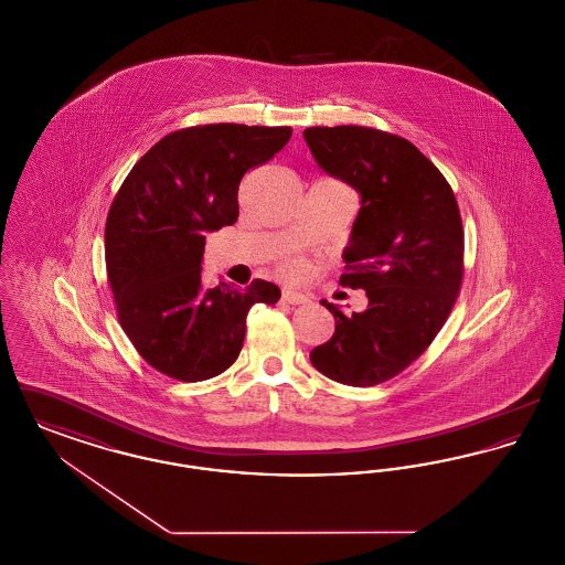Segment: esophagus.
Listing matches in <instances>:
<instances>
[{"label": "esophagus", "mask_w": 565, "mask_h": 565, "mask_svg": "<svg viewBox=\"0 0 565 565\" xmlns=\"http://www.w3.org/2000/svg\"><path fill=\"white\" fill-rule=\"evenodd\" d=\"M281 298L288 305H307L309 302V296L300 295V292H295V290H284Z\"/></svg>", "instance_id": "esophagus-1"}]
</instances>
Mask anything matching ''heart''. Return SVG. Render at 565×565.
<instances>
[{
	"mask_svg": "<svg viewBox=\"0 0 565 565\" xmlns=\"http://www.w3.org/2000/svg\"><path fill=\"white\" fill-rule=\"evenodd\" d=\"M284 270H286L288 275H302V273L307 270V265H305L300 258H288V260L284 263Z\"/></svg>",
	"mask_w": 565,
	"mask_h": 565,
	"instance_id": "heart-1",
	"label": "heart"
}]
</instances>
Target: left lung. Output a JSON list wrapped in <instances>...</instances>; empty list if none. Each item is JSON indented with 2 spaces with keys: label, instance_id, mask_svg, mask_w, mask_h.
<instances>
[{
  "label": "left lung",
  "instance_id": "1",
  "mask_svg": "<svg viewBox=\"0 0 565 565\" xmlns=\"http://www.w3.org/2000/svg\"><path fill=\"white\" fill-rule=\"evenodd\" d=\"M316 162L360 194L341 286L362 313L326 302L337 326L309 353L322 375L369 387L403 373L447 322L463 277V228L445 175L408 139L371 127H311Z\"/></svg>",
  "mask_w": 565,
  "mask_h": 565
}]
</instances>
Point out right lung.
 I'll list each match as a JSON object with an SVG mask.
<instances>
[{
    "instance_id": "obj_1",
    "label": "right lung",
    "mask_w": 565,
    "mask_h": 565,
    "mask_svg": "<svg viewBox=\"0 0 565 565\" xmlns=\"http://www.w3.org/2000/svg\"><path fill=\"white\" fill-rule=\"evenodd\" d=\"M290 127L203 125L164 135L111 201L106 267L118 322L162 375L205 381L239 355L252 305H275L279 288L254 279L245 290H205V235L239 217L245 171L273 159Z\"/></svg>"
}]
</instances>
